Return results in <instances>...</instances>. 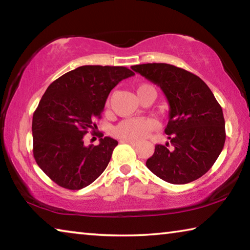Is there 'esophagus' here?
Masks as SVG:
<instances>
[{
  "label": "esophagus",
  "mask_w": 250,
  "mask_h": 250,
  "mask_svg": "<svg viewBox=\"0 0 250 250\" xmlns=\"http://www.w3.org/2000/svg\"><path fill=\"white\" fill-rule=\"evenodd\" d=\"M121 142H125V143H129V145H131V146H138V142H137V141H131V140H122Z\"/></svg>",
  "instance_id": "34e87169"
}]
</instances>
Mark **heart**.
Instances as JSON below:
<instances>
[{
    "instance_id": "b5f03b06",
    "label": "heart",
    "mask_w": 250,
    "mask_h": 250,
    "mask_svg": "<svg viewBox=\"0 0 250 250\" xmlns=\"http://www.w3.org/2000/svg\"><path fill=\"white\" fill-rule=\"evenodd\" d=\"M145 88H153L149 84H142L138 88V90L145 89ZM154 89V88H153ZM154 122L150 119H125L119 122L112 132L117 138L122 140L139 141L146 137V134L154 129Z\"/></svg>"
}]
</instances>
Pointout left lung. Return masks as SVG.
Returning <instances> with one entry per match:
<instances>
[{"mask_svg":"<svg viewBox=\"0 0 250 250\" xmlns=\"http://www.w3.org/2000/svg\"><path fill=\"white\" fill-rule=\"evenodd\" d=\"M166 95L170 110L166 133L173 146L156 145L146 167L172 184L200 179L213 167L225 143L222 107L208 86L189 71L168 64L131 67Z\"/></svg>","mask_w":250,"mask_h":250,"instance_id":"8db88e82","label":"left lung"}]
</instances>
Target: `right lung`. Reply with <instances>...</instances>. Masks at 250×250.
I'll return each mask as SVG.
<instances>
[{
	"mask_svg": "<svg viewBox=\"0 0 250 250\" xmlns=\"http://www.w3.org/2000/svg\"><path fill=\"white\" fill-rule=\"evenodd\" d=\"M133 75L126 67L88 65L49 84L33 115V153L55 183L80 189L105 170L118 141L104 137L98 146H84L83 138L96 128L110 91Z\"/></svg>",
	"mask_w": 250,
	"mask_h": 250,
	"instance_id": "obj_1",
	"label": "right lung"
}]
</instances>
